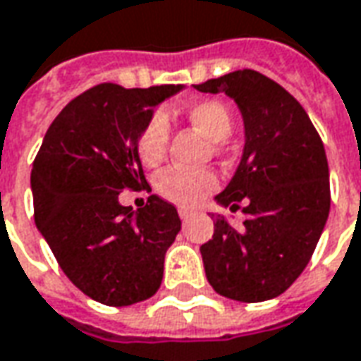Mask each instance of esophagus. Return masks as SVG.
Wrapping results in <instances>:
<instances>
[{
	"instance_id": "esophagus-1",
	"label": "esophagus",
	"mask_w": 361,
	"mask_h": 361,
	"mask_svg": "<svg viewBox=\"0 0 361 361\" xmlns=\"http://www.w3.org/2000/svg\"><path fill=\"white\" fill-rule=\"evenodd\" d=\"M178 216H180L183 222H188L190 218H195L196 212L195 210H186V208H178Z\"/></svg>"
}]
</instances>
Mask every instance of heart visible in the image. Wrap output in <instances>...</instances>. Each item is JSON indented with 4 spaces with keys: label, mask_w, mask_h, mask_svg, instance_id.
<instances>
[{
    "label": "heart",
    "mask_w": 361,
    "mask_h": 361,
    "mask_svg": "<svg viewBox=\"0 0 361 361\" xmlns=\"http://www.w3.org/2000/svg\"><path fill=\"white\" fill-rule=\"evenodd\" d=\"M186 118L214 143H222L232 135L233 118L230 108L218 100L196 102L186 109ZM169 145V121L163 114L151 116L137 135V155L149 169L157 166L166 155ZM157 192L165 200L178 206H196L218 186L212 171H188V169H166L155 180Z\"/></svg>",
    "instance_id": "heart-1"
}]
</instances>
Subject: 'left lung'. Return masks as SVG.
<instances>
[{"label": "left lung", "instance_id": "8db88e82", "mask_svg": "<svg viewBox=\"0 0 361 361\" xmlns=\"http://www.w3.org/2000/svg\"><path fill=\"white\" fill-rule=\"evenodd\" d=\"M230 96L242 111L245 143L230 185L216 202L247 220L238 232L212 214L214 235L200 247L212 289L240 302L279 297L305 271L330 212L322 139L305 108L259 72L224 74L195 86Z\"/></svg>", "mask_w": 361, "mask_h": 361}]
</instances>
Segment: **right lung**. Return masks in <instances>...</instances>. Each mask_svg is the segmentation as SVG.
<instances>
[{
	"instance_id": "right-lung-1",
	"label": "right lung",
	"mask_w": 361,
	"mask_h": 361,
	"mask_svg": "<svg viewBox=\"0 0 361 361\" xmlns=\"http://www.w3.org/2000/svg\"><path fill=\"white\" fill-rule=\"evenodd\" d=\"M183 88L98 84L62 108L35 157V224L64 275L102 305L129 307L161 287L178 212L157 195L133 212L119 192L149 190L137 135L153 108Z\"/></svg>"
}]
</instances>
